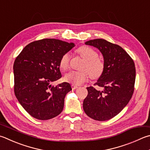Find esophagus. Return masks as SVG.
Wrapping results in <instances>:
<instances>
[{
	"mask_svg": "<svg viewBox=\"0 0 150 150\" xmlns=\"http://www.w3.org/2000/svg\"><path fill=\"white\" fill-rule=\"evenodd\" d=\"M71 88L73 90H75L76 88H77L78 86L77 85H75V84H71Z\"/></svg>",
	"mask_w": 150,
	"mask_h": 150,
	"instance_id": "34e87169",
	"label": "esophagus"
}]
</instances>
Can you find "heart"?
I'll list each match as a JSON object with an SVG mask.
<instances>
[{"mask_svg":"<svg viewBox=\"0 0 150 150\" xmlns=\"http://www.w3.org/2000/svg\"><path fill=\"white\" fill-rule=\"evenodd\" d=\"M76 52L84 59L80 67L81 71H71L64 76V80L72 84H82L88 79L89 76L92 79H96L102 76L104 71L105 64L94 49L88 46H81L76 50ZM70 55L65 53L59 62V66L62 71H66L69 67Z\"/></svg>","mask_w":150,"mask_h":150,"instance_id":"b5f03b06","label":"heart"}]
</instances>
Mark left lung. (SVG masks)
<instances>
[{"label":"left lung","mask_w":150,"mask_h":150,"mask_svg":"<svg viewBox=\"0 0 150 150\" xmlns=\"http://www.w3.org/2000/svg\"><path fill=\"white\" fill-rule=\"evenodd\" d=\"M97 48L104 59L103 74L93 86L87 87L88 95L83 102V110L89 117L104 121L114 117L126 106L134 90V62L123 48L106 40L97 39L85 42Z\"/></svg>","instance_id":"left-lung-1"}]
</instances>
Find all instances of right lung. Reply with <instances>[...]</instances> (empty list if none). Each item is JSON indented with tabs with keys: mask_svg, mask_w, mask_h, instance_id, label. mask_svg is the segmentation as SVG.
I'll use <instances>...</instances> for the list:
<instances>
[{
	"mask_svg": "<svg viewBox=\"0 0 150 150\" xmlns=\"http://www.w3.org/2000/svg\"><path fill=\"white\" fill-rule=\"evenodd\" d=\"M73 43L44 39L29 43L16 57L13 64L14 93L27 112L39 120H48L60 114L64 98L71 91L69 83L56 86L62 77L59 62Z\"/></svg>",
	"mask_w": 150,
	"mask_h": 150,
	"instance_id": "obj_1",
	"label": "right lung"
}]
</instances>
